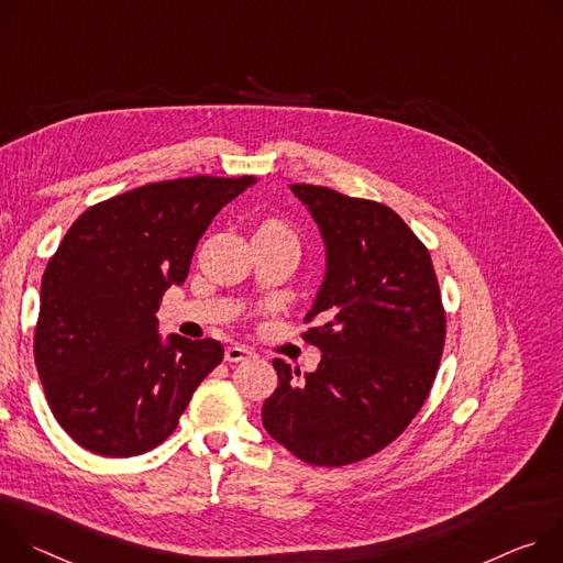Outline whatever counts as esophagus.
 Segmentation results:
<instances>
[{
	"instance_id": "obj_1",
	"label": "esophagus",
	"mask_w": 563,
	"mask_h": 563,
	"mask_svg": "<svg viewBox=\"0 0 563 563\" xmlns=\"http://www.w3.org/2000/svg\"><path fill=\"white\" fill-rule=\"evenodd\" d=\"M247 357H253V351L245 349V346L230 344V346L225 349V360H228V362H241V360H247Z\"/></svg>"
}]
</instances>
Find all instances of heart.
<instances>
[{
	"label": "heart",
	"mask_w": 563,
	"mask_h": 563,
	"mask_svg": "<svg viewBox=\"0 0 563 563\" xmlns=\"http://www.w3.org/2000/svg\"><path fill=\"white\" fill-rule=\"evenodd\" d=\"M260 232H266V234H273V236H282V239L295 241L292 230H290L286 223H282V221H266V223L260 228Z\"/></svg>",
	"instance_id": "obj_1"
}]
</instances>
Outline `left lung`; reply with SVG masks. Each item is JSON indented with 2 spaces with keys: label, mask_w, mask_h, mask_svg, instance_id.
<instances>
[{
  "label": "left lung",
  "mask_w": 563,
  "mask_h": 563,
  "mask_svg": "<svg viewBox=\"0 0 563 563\" xmlns=\"http://www.w3.org/2000/svg\"><path fill=\"white\" fill-rule=\"evenodd\" d=\"M320 228L327 273L303 338L322 351L316 371L273 360L277 389L262 407L273 439L320 467L357 463L405 431L433 385L445 310L431 257L387 206L331 187L290 185Z\"/></svg>",
  "instance_id": "8db88e82"
}]
</instances>
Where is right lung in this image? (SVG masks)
Segmentation results:
<instances>
[{"label": "right lung", "mask_w": 563, "mask_h": 563, "mask_svg": "<svg viewBox=\"0 0 563 563\" xmlns=\"http://www.w3.org/2000/svg\"><path fill=\"white\" fill-rule=\"evenodd\" d=\"M255 176L136 187L78 217L40 292L35 366L55 420L98 456H136L176 429L223 360L217 340L158 333L156 310L190 273L199 239Z\"/></svg>", "instance_id": "right-lung-1"}]
</instances>
